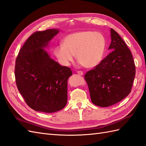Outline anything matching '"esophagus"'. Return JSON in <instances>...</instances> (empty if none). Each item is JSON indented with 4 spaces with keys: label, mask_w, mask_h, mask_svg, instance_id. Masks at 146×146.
Segmentation results:
<instances>
[{
    "label": "esophagus",
    "mask_w": 146,
    "mask_h": 146,
    "mask_svg": "<svg viewBox=\"0 0 146 146\" xmlns=\"http://www.w3.org/2000/svg\"><path fill=\"white\" fill-rule=\"evenodd\" d=\"M77 72L78 74H79L80 76H82L83 74H84V72H82V71H81V70H78V71H77Z\"/></svg>",
    "instance_id": "obj_1"
}]
</instances>
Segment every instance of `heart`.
Wrapping results in <instances>:
<instances>
[{
	"instance_id": "b5f03b06",
	"label": "heart",
	"mask_w": 146,
	"mask_h": 146,
	"mask_svg": "<svg viewBox=\"0 0 146 146\" xmlns=\"http://www.w3.org/2000/svg\"><path fill=\"white\" fill-rule=\"evenodd\" d=\"M61 43L55 46L53 52L63 66H69L75 54L77 61L83 66L94 67L102 61L106 48L104 35L100 32L88 30L67 35Z\"/></svg>"
}]
</instances>
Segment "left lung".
Wrapping results in <instances>:
<instances>
[{"label":"left lung","instance_id":"8db88e82","mask_svg":"<svg viewBox=\"0 0 146 146\" xmlns=\"http://www.w3.org/2000/svg\"><path fill=\"white\" fill-rule=\"evenodd\" d=\"M112 51L84 76L92 102L101 107L115 105L126 97L131 91L136 74L132 54L125 42L111 28Z\"/></svg>","mask_w":146,"mask_h":146}]
</instances>
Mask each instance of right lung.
<instances>
[{
    "label": "right lung",
    "instance_id": "obj_1",
    "mask_svg": "<svg viewBox=\"0 0 146 146\" xmlns=\"http://www.w3.org/2000/svg\"><path fill=\"white\" fill-rule=\"evenodd\" d=\"M59 32L49 29L32 34L15 61L18 90L26 104L36 111L54 113L67 104V80L72 70L54 61L44 49Z\"/></svg>",
    "mask_w": 146,
    "mask_h": 146
}]
</instances>
